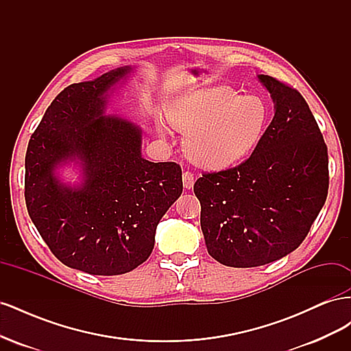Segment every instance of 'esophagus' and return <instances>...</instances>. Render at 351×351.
Segmentation results:
<instances>
[{
	"label": "esophagus",
	"instance_id": "1",
	"mask_svg": "<svg viewBox=\"0 0 351 351\" xmlns=\"http://www.w3.org/2000/svg\"><path fill=\"white\" fill-rule=\"evenodd\" d=\"M193 184H195V176L190 171H184L183 173V186H184V189H187V190L193 189Z\"/></svg>",
	"mask_w": 351,
	"mask_h": 351
}]
</instances>
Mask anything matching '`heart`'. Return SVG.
<instances>
[{
    "instance_id": "b5f03b06",
    "label": "heart",
    "mask_w": 351,
    "mask_h": 351,
    "mask_svg": "<svg viewBox=\"0 0 351 351\" xmlns=\"http://www.w3.org/2000/svg\"><path fill=\"white\" fill-rule=\"evenodd\" d=\"M167 115L174 129L186 133L187 156L197 165L221 169L256 146L268 110L259 97H239L230 86H212L176 99ZM158 130L164 133L162 123H158Z\"/></svg>"
}]
</instances>
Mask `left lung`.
<instances>
[{
    "mask_svg": "<svg viewBox=\"0 0 351 351\" xmlns=\"http://www.w3.org/2000/svg\"><path fill=\"white\" fill-rule=\"evenodd\" d=\"M275 115L252 155L193 186L208 253L232 268L278 261L300 246L328 195V147L299 90L259 74Z\"/></svg>",
    "mask_w": 351,
    "mask_h": 351,
    "instance_id": "left-lung-1",
    "label": "left lung"
}]
</instances>
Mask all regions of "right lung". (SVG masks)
Returning <instances> with one entry per match:
<instances>
[{
    "label": "right lung",
    "instance_id": "add662e5",
    "mask_svg": "<svg viewBox=\"0 0 351 351\" xmlns=\"http://www.w3.org/2000/svg\"><path fill=\"white\" fill-rule=\"evenodd\" d=\"M130 67L73 83L32 134L25 159L29 217L56 258L92 275L130 272L152 253L159 219L183 192L182 167L142 156L139 125L104 115L108 90ZM82 168L79 186L58 165Z\"/></svg>",
    "mask_w": 351,
    "mask_h": 351
}]
</instances>
